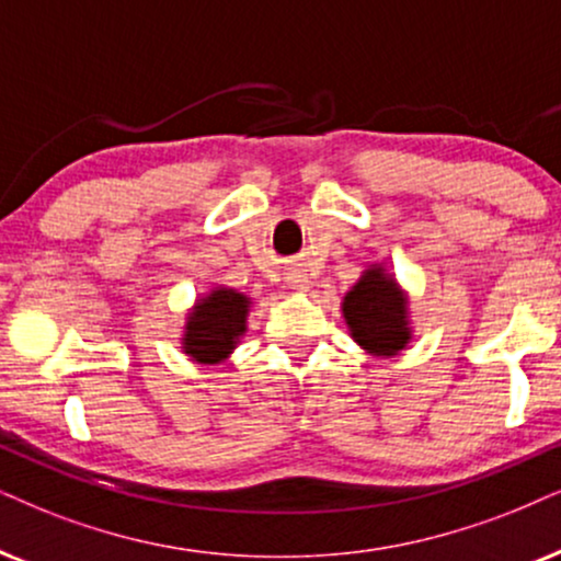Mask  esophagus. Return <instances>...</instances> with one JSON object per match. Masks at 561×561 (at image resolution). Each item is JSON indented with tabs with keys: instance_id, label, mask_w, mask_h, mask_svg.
<instances>
[{
	"instance_id": "1",
	"label": "esophagus",
	"mask_w": 561,
	"mask_h": 561,
	"mask_svg": "<svg viewBox=\"0 0 561 561\" xmlns=\"http://www.w3.org/2000/svg\"><path fill=\"white\" fill-rule=\"evenodd\" d=\"M287 282H289V287L297 289V293H305V289L310 287L308 285V276H302V274H293Z\"/></svg>"
}]
</instances>
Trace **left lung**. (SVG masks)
<instances>
[{"label": "left lung", "instance_id": "1", "mask_svg": "<svg viewBox=\"0 0 561 561\" xmlns=\"http://www.w3.org/2000/svg\"><path fill=\"white\" fill-rule=\"evenodd\" d=\"M344 318L354 342L378 357H391L409 342L407 300L391 276L370 268L344 297Z\"/></svg>", "mask_w": 561, "mask_h": 561}]
</instances>
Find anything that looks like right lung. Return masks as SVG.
Returning a JSON list of instances; mask_svg holds the SVG:
<instances>
[{
  "label": "right lung",
  "instance_id": "add662e5",
  "mask_svg": "<svg viewBox=\"0 0 561 561\" xmlns=\"http://www.w3.org/2000/svg\"><path fill=\"white\" fill-rule=\"evenodd\" d=\"M245 295L232 293V289H215L191 313L183 350L196 363H219L228 357L238 336L245 331Z\"/></svg>",
  "mask_w": 561,
  "mask_h": 561
}]
</instances>
